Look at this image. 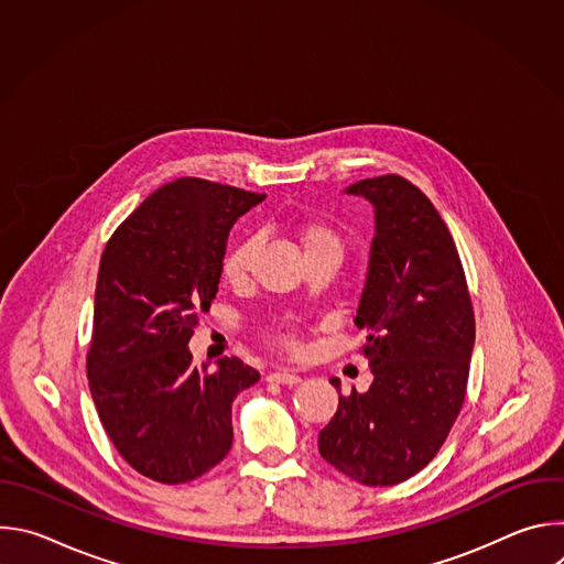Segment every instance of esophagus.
I'll list each match as a JSON object with an SVG mask.
<instances>
[{"label":"esophagus","instance_id":"obj_1","mask_svg":"<svg viewBox=\"0 0 564 564\" xmlns=\"http://www.w3.org/2000/svg\"><path fill=\"white\" fill-rule=\"evenodd\" d=\"M270 381H276V383H285V386H294L301 381V377L296 372H290V370H276L270 375Z\"/></svg>","mask_w":564,"mask_h":564}]
</instances>
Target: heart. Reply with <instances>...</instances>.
<instances>
[{"instance_id": "obj_1", "label": "heart", "mask_w": 564, "mask_h": 564, "mask_svg": "<svg viewBox=\"0 0 564 564\" xmlns=\"http://www.w3.org/2000/svg\"><path fill=\"white\" fill-rule=\"evenodd\" d=\"M301 236V243L305 248V257L314 254V252H335L341 257V236L335 227L330 225H321V223H312V225H303L299 229ZM257 252V238H246L243 243H238L225 259L223 263V276L229 283H240L246 281L250 274V265ZM276 344L290 352L299 350V339L294 333L283 330L276 335Z\"/></svg>"}]
</instances>
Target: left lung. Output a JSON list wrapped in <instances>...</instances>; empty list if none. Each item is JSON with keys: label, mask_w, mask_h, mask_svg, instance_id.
Segmentation results:
<instances>
[{"label": "left lung", "mask_w": 564, "mask_h": 564, "mask_svg": "<svg viewBox=\"0 0 564 564\" xmlns=\"http://www.w3.org/2000/svg\"><path fill=\"white\" fill-rule=\"evenodd\" d=\"M346 192L375 207L355 316L375 379L366 392L339 390L318 453L366 487H392L437 455L462 411L475 316L453 236L420 187L386 174Z\"/></svg>", "instance_id": "left-lung-1"}]
</instances>
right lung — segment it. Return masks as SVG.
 Listing matches in <instances>:
<instances>
[{
	"mask_svg": "<svg viewBox=\"0 0 564 564\" xmlns=\"http://www.w3.org/2000/svg\"><path fill=\"white\" fill-rule=\"evenodd\" d=\"M265 194L203 178L155 189L111 234L100 259L87 375L124 462L183 485L231 448V401L261 379L236 357L196 368L187 348L209 310L238 216Z\"/></svg>",
	"mask_w": 564,
	"mask_h": 564,
	"instance_id": "1",
	"label": "right lung"
}]
</instances>
